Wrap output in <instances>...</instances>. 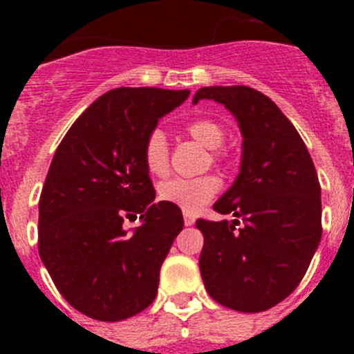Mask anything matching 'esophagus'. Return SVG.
<instances>
[{
    "label": "esophagus",
    "mask_w": 354,
    "mask_h": 354,
    "mask_svg": "<svg viewBox=\"0 0 354 354\" xmlns=\"http://www.w3.org/2000/svg\"><path fill=\"white\" fill-rule=\"evenodd\" d=\"M183 221H185V226H194L195 224V217L190 216V214H185Z\"/></svg>",
    "instance_id": "esophagus-1"
}]
</instances>
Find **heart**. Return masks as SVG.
<instances>
[{"label": "heart", "mask_w": 354, "mask_h": 354, "mask_svg": "<svg viewBox=\"0 0 354 354\" xmlns=\"http://www.w3.org/2000/svg\"><path fill=\"white\" fill-rule=\"evenodd\" d=\"M187 131L192 138L210 149L212 162L223 164L226 160V152L221 149L226 138L223 124L210 118H200L188 124ZM142 154H144L145 167L151 174L164 176L169 171V144L166 135L160 130H152L147 135ZM219 188L221 183L214 174H203L197 178H173L160 183L159 198L180 207L185 212L194 214L216 197Z\"/></svg>", "instance_id": "1"}]
</instances>
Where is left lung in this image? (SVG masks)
<instances>
[{
    "mask_svg": "<svg viewBox=\"0 0 354 354\" xmlns=\"http://www.w3.org/2000/svg\"><path fill=\"white\" fill-rule=\"evenodd\" d=\"M200 99L226 106L243 135L240 174L214 203L216 212L234 221L195 224L203 234L200 274L223 306L263 312L298 288L322 238L315 166L291 121L262 92L246 85L203 87L194 104Z\"/></svg>",
    "mask_w": 354,
    "mask_h": 354,
    "instance_id": "obj_1",
    "label": "left lung"
}]
</instances>
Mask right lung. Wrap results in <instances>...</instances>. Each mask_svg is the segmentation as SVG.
Segmentation results:
<instances>
[{
	"instance_id": "right-lung-1",
	"label": "right lung",
	"mask_w": 354,
	"mask_h": 354,
	"mask_svg": "<svg viewBox=\"0 0 354 354\" xmlns=\"http://www.w3.org/2000/svg\"><path fill=\"white\" fill-rule=\"evenodd\" d=\"M190 91L121 87L77 118L39 198V255L63 298L91 319L118 322L154 301L159 272L183 230L180 207L157 202L144 144ZM142 224L128 234L124 218Z\"/></svg>"
}]
</instances>
